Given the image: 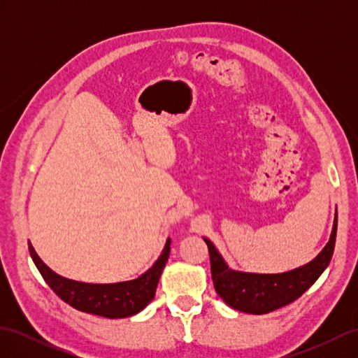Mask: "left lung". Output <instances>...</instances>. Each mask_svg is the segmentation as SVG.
Listing matches in <instances>:
<instances>
[{"instance_id": "left-lung-1", "label": "left lung", "mask_w": 358, "mask_h": 358, "mask_svg": "<svg viewBox=\"0 0 358 358\" xmlns=\"http://www.w3.org/2000/svg\"><path fill=\"white\" fill-rule=\"evenodd\" d=\"M336 231H338V210L334 213L330 239L322 251L305 266L273 275L245 273L231 270L221 254L216 251L215 245L203 237L209 248L213 287L227 305L241 312L263 315V313L287 306L315 284V280L330 264L336 243Z\"/></svg>"}]
</instances>
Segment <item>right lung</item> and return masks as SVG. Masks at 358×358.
<instances>
[{"mask_svg":"<svg viewBox=\"0 0 358 358\" xmlns=\"http://www.w3.org/2000/svg\"><path fill=\"white\" fill-rule=\"evenodd\" d=\"M170 243L171 241L167 239L159 258L148 272L137 279L116 284H86L67 279L43 263L29 242L28 249L43 279L61 300L78 310L113 320L136 315L152 301L161 272L169 259Z\"/></svg>","mask_w":358,"mask_h":358,"instance_id":"add662e5","label":"right lung"}]
</instances>
